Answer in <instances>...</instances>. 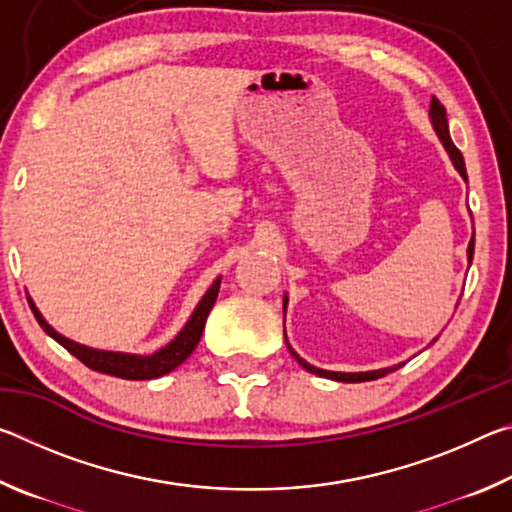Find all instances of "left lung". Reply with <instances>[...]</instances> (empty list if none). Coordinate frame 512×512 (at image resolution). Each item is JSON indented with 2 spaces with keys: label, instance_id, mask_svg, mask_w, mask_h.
Wrapping results in <instances>:
<instances>
[{
  "label": "left lung",
  "instance_id": "8db88e82",
  "mask_svg": "<svg viewBox=\"0 0 512 512\" xmlns=\"http://www.w3.org/2000/svg\"><path fill=\"white\" fill-rule=\"evenodd\" d=\"M429 117H431V124H433V131H436V135L440 137V142H443V146L449 153V158H452L456 171L461 173V176L467 180V171H465V160L461 151L456 149L452 137H449V126H447V110L443 103H440L436 97L431 99V106H429ZM472 257H474V235L470 239V246H467V259H470L472 264ZM284 309H287V296H284ZM289 345V343H287ZM293 357H296V361L300 363L302 368L314 372V375L318 377H327V379H334V381H345V384H357V381H370V379H379V377H386L388 372L397 370L400 366L395 368H381V370H368V372H332V370H320V368H314L309 366V363L305 359H300L296 352H293V348H289Z\"/></svg>",
  "mask_w": 512,
  "mask_h": 512
}]
</instances>
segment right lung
I'll return each mask as SVG.
<instances>
[{
    "mask_svg": "<svg viewBox=\"0 0 512 512\" xmlns=\"http://www.w3.org/2000/svg\"><path fill=\"white\" fill-rule=\"evenodd\" d=\"M219 287H221V277H216V280L212 282V287L207 289V293L203 296V300L196 305L194 314L189 316L185 327L178 332L176 339L164 345V348L155 354H149V357L85 348V345L69 341L63 334H58L56 329L51 327L45 318H42L38 307L33 305V300H29V305H31L33 316H36L40 327L45 329L51 339L63 345L69 354H74V357L81 363H85L88 368L103 372V375L119 377V379H155V377L167 375V372H171L173 368H178L180 363H183L189 354L194 352L198 341H201L205 320H207V316H210L216 296H219Z\"/></svg>",
    "mask_w": 512,
    "mask_h": 512,
    "instance_id": "right-lung-1",
    "label": "right lung"
}]
</instances>
